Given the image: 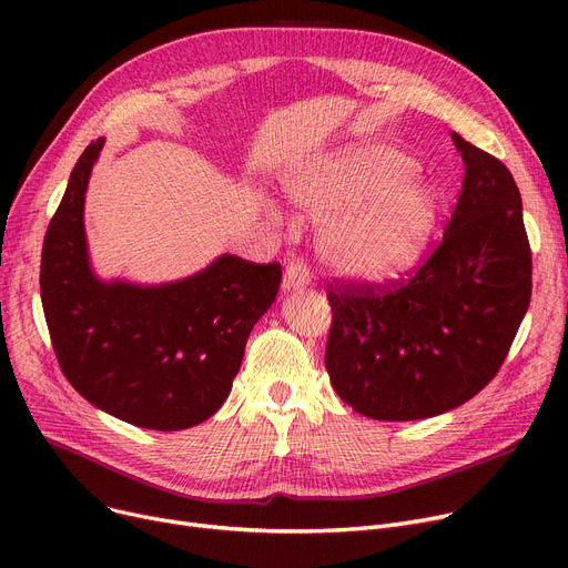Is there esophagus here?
Returning <instances> with one entry per match:
<instances>
[{"instance_id":"obj_1","label":"esophagus","mask_w":568,"mask_h":568,"mask_svg":"<svg viewBox=\"0 0 568 568\" xmlns=\"http://www.w3.org/2000/svg\"><path fill=\"white\" fill-rule=\"evenodd\" d=\"M308 266L300 260V257H294V260H290L287 262V266H285V276H283V290H302V287H306L308 285Z\"/></svg>"}]
</instances>
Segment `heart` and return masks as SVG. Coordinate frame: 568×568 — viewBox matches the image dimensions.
Masks as SVG:
<instances>
[{
    "label": "heart",
    "instance_id": "b5f03b06",
    "mask_svg": "<svg viewBox=\"0 0 568 568\" xmlns=\"http://www.w3.org/2000/svg\"><path fill=\"white\" fill-rule=\"evenodd\" d=\"M389 144H354L285 176L287 197L324 219L315 253L336 278L377 285L422 257L437 223L435 193Z\"/></svg>",
    "mask_w": 568,
    "mask_h": 568
}]
</instances>
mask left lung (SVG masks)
Segmentation results:
<instances>
[{
    "label": "left lung",
    "instance_id": "obj_1",
    "mask_svg": "<svg viewBox=\"0 0 568 568\" xmlns=\"http://www.w3.org/2000/svg\"><path fill=\"white\" fill-rule=\"evenodd\" d=\"M452 138L465 179L433 255L392 287L329 285L326 373L343 403L368 419H428L479 394L529 306L520 191L501 161Z\"/></svg>",
    "mask_w": 568,
    "mask_h": 568
}]
</instances>
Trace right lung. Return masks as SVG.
Returning a JSON list of instances; mask_svg holds the SVG:
<instances>
[{"label": "right lung", "instance_id": "1", "mask_svg": "<svg viewBox=\"0 0 568 568\" xmlns=\"http://www.w3.org/2000/svg\"><path fill=\"white\" fill-rule=\"evenodd\" d=\"M103 138L78 159L48 225L41 302L52 347L73 389L94 407L149 430H184L216 414L248 334L272 308L281 264L221 255L161 285L103 281L89 262L84 193Z\"/></svg>", "mask_w": 568, "mask_h": 568}]
</instances>
